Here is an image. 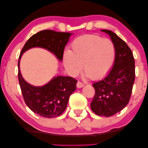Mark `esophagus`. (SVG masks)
<instances>
[{
	"mask_svg": "<svg viewBox=\"0 0 148 148\" xmlns=\"http://www.w3.org/2000/svg\"><path fill=\"white\" fill-rule=\"evenodd\" d=\"M84 86V84H83L82 82H79V81H78L77 82V88H82V87Z\"/></svg>",
	"mask_w": 148,
	"mask_h": 148,
	"instance_id": "34e87169",
	"label": "esophagus"
}]
</instances>
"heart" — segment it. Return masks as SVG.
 <instances>
[{"label": "heart", "instance_id": "b5f03b06", "mask_svg": "<svg viewBox=\"0 0 148 148\" xmlns=\"http://www.w3.org/2000/svg\"><path fill=\"white\" fill-rule=\"evenodd\" d=\"M116 58V47L112 40L97 35H84L75 38L70 50H65L62 61L66 71L75 76L83 69L92 79L109 73Z\"/></svg>", "mask_w": 148, "mask_h": 148}]
</instances>
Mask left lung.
<instances>
[{"label": "left lung", "mask_w": 148, "mask_h": 148, "mask_svg": "<svg viewBox=\"0 0 148 148\" xmlns=\"http://www.w3.org/2000/svg\"><path fill=\"white\" fill-rule=\"evenodd\" d=\"M102 32L108 34L114 42L116 58L108 75L93 84L96 92L91 108L99 116H110L129 102L135 82V60L130 48L116 34L107 29Z\"/></svg>", "instance_id": "8db88e82"}]
</instances>
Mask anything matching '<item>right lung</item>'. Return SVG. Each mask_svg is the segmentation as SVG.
<instances>
[{
    "instance_id": "add662e5",
    "label": "right lung",
    "mask_w": 148,
    "mask_h": 148,
    "mask_svg": "<svg viewBox=\"0 0 148 148\" xmlns=\"http://www.w3.org/2000/svg\"><path fill=\"white\" fill-rule=\"evenodd\" d=\"M73 34L43 30L34 34L26 42L18 60V79L25 104L34 113L45 118H53L64 112L71 94L75 90V79L71 77L58 76L45 86L34 87L22 77L19 62L22 54L34 47L46 48L62 60L64 49Z\"/></svg>"
}]
</instances>
